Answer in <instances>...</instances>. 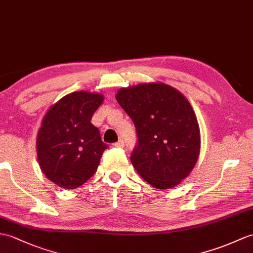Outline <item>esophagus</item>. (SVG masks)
I'll list each match as a JSON object with an SVG mask.
<instances>
[{
  "mask_svg": "<svg viewBox=\"0 0 253 253\" xmlns=\"http://www.w3.org/2000/svg\"><path fill=\"white\" fill-rule=\"evenodd\" d=\"M113 146H114V148H123V146H124V141L119 140L117 142L113 143Z\"/></svg>",
  "mask_w": 253,
  "mask_h": 253,
  "instance_id": "esophagus-1",
  "label": "esophagus"
}]
</instances>
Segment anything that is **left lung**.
I'll use <instances>...</instances> for the list:
<instances>
[{
    "label": "left lung",
    "mask_w": 253,
    "mask_h": 253,
    "mask_svg": "<svg viewBox=\"0 0 253 253\" xmlns=\"http://www.w3.org/2000/svg\"><path fill=\"white\" fill-rule=\"evenodd\" d=\"M115 98L136 126L133 168L155 189L179 185L201 152V130L189 100L158 82L121 88Z\"/></svg>",
    "instance_id": "left-lung-1"
}]
</instances>
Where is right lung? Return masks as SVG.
Listing matches in <instances>:
<instances>
[{
  "label": "right lung",
  "instance_id": "1",
  "mask_svg": "<svg viewBox=\"0 0 253 253\" xmlns=\"http://www.w3.org/2000/svg\"><path fill=\"white\" fill-rule=\"evenodd\" d=\"M103 95L74 91L47 110L37 136L39 165L45 177L62 189L83 185L97 171L107 144L90 121Z\"/></svg>",
  "mask_w": 253,
  "mask_h": 253
}]
</instances>
